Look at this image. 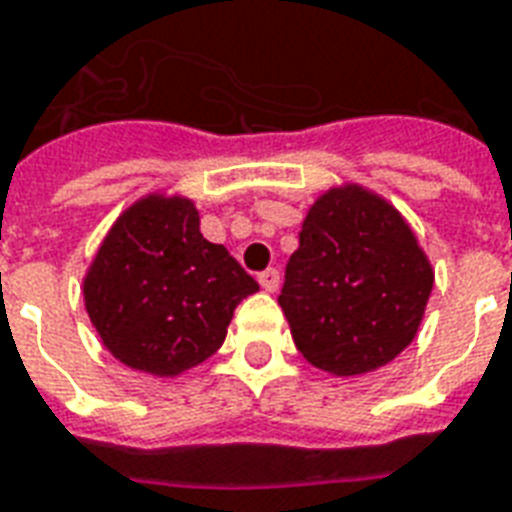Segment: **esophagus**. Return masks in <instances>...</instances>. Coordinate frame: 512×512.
<instances>
[{
    "instance_id": "obj_1",
    "label": "esophagus",
    "mask_w": 512,
    "mask_h": 512,
    "mask_svg": "<svg viewBox=\"0 0 512 512\" xmlns=\"http://www.w3.org/2000/svg\"><path fill=\"white\" fill-rule=\"evenodd\" d=\"M257 279H260V285H263V290H268V293H276V290H279V271H276V268H266Z\"/></svg>"
}]
</instances>
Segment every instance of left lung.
I'll use <instances>...</instances> for the list:
<instances>
[{
    "label": "left lung",
    "instance_id": "8db88e82",
    "mask_svg": "<svg viewBox=\"0 0 512 512\" xmlns=\"http://www.w3.org/2000/svg\"><path fill=\"white\" fill-rule=\"evenodd\" d=\"M431 287L434 271L399 211L344 187L309 208L279 306L306 361L350 377L380 369L415 339Z\"/></svg>",
    "mask_w": 512,
    "mask_h": 512
}]
</instances>
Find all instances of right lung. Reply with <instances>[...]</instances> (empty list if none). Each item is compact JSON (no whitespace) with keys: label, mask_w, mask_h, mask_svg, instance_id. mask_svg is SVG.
I'll return each mask as SVG.
<instances>
[{"label":"right lung","mask_w":512,"mask_h":512,"mask_svg":"<svg viewBox=\"0 0 512 512\" xmlns=\"http://www.w3.org/2000/svg\"><path fill=\"white\" fill-rule=\"evenodd\" d=\"M260 287L200 233L198 208L149 195L127 208L83 282L86 312L113 358L173 377L225 342L236 306Z\"/></svg>","instance_id":"right-lung-1"}]
</instances>
